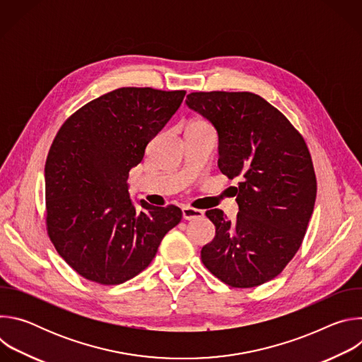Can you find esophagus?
Returning <instances> with one entry per match:
<instances>
[{
	"mask_svg": "<svg viewBox=\"0 0 362 362\" xmlns=\"http://www.w3.org/2000/svg\"><path fill=\"white\" fill-rule=\"evenodd\" d=\"M182 212H183V219L186 221H193V219H197V218H202L204 215L203 211L200 209H194V208H190V206H183L182 208Z\"/></svg>",
	"mask_w": 362,
	"mask_h": 362,
	"instance_id": "34e87169",
	"label": "esophagus"
}]
</instances>
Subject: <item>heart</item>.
I'll return each mask as SVG.
<instances>
[{"mask_svg":"<svg viewBox=\"0 0 362 362\" xmlns=\"http://www.w3.org/2000/svg\"><path fill=\"white\" fill-rule=\"evenodd\" d=\"M189 127H200V129H204V127H211V126H209L208 122H204V120H194V122H192V123L189 124Z\"/></svg>","mask_w":362,"mask_h":362,"instance_id":"heart-1","label":"heart"}]
</instances>
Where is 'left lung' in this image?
I'll list each match as a JSON object with an SVG mask.
<instances>
[{
    "label": "left lung",
    "instance_id": "8db88e82",
    "mask_svg": "<svg viewBox=\"0 0 362 362\" xmlns=\"http://www.w3.org/2000/svg\"><path fill=\"white\" fill-rule=\"evenodd\" d=\"M186 105L219 136L218 166L239 177V214L206 212L214 240L203 265L232 288H253L278 276L298 252L317 199L311 153L302 134L261 95L249 91H194Z\"/></svg>",
    "mask_w": 362,
    "mask_h": 362
}]
</instances>
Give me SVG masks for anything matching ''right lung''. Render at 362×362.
<instances>
[{"label":"right lung","instance_id":"add662e5","mask_svg":"<svg viewBox=\"0 0 362 362\" xmlns=\"http://www.w3.org/2000/svg\"><path fill=\"white\" fill-rule=\"evenodd\" d=\"M185 90L122 87L91 100L60 127L45 162V225L63 259L83 278L123 284L148 267L182 221L175 204L129 194V172L180 107Z\"/></svg>","mask_w":362,"mask_h":362}]
</instances>
